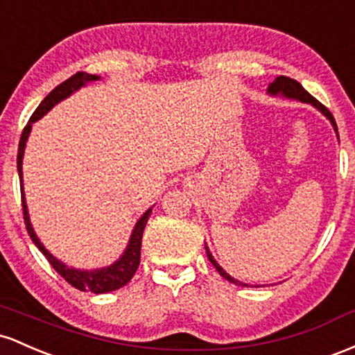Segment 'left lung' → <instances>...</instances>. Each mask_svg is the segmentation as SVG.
Listing matches in <instances>:
<instances>
[{
  "label": "left lung",
  "mask_w": 355,
  "mask_h": 355,
  "mask_svg": "<svg viewBox=\"0 0 355 355\" xmlns=\"http://www.w3.org/2000/svg\"><path fill=\"white\" fill-rule=\"evenodd\" d=\"M268 92L272 95H277V94H282V95H285V97H288V98H298V101L300 102H306V103H312L313 107H317L318 110H320L322 114L324 115H327V119L330 122H332V125H334V129H336V132H337V124H336V121H334V115L329 112V109L325 105H322L320 102L317 101L315 97H312V95L309 94V92H306L304 87L300 85V83H298L297 80H293V78H290V77H285V75H282V77H277L275 78V80L270 83V87H268ZM337 135H338V132H337ZM206 248V254H208V260L211 261V263H213V266L214 268L218 270V272H220V275L223 278H226V280L228 282H231V284H234V285H243L241 282H238V280H234L233 277H230L228 273L225 272V270L221 268L220 265L216 263V260H214L213 258V254L209 253V250H208V246H205Z\"/></svg>",
  "instance_id": "1"
}]
</instances>
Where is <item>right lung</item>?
<instances>
[{
	"mask_svg": "<svg viewBox=\"0 0 355 355\" xmlns=\"http://www.w3.org/2000/svg\"><path fill=\"white\" fill-rule=\"evenodd\" d=\"M97 75H89L85 71H77L75 75H71L70 78H67L65 82H62L60 85L55 87L53 90L43 98L42 103L37 107L33 115L30 117L28 124L23 129L21 137H19V146H18V157H17V164H18V176H19V186H21V206H23V218H25V225H26V231L30 234L31 241L38 246V250L45 254L46 260L50 261V265L53 266L57 272L65 278L67 282L71 286H75L77 290H82V292H94V293H107L112 292V290H119L121 286H124L125 284H129L130 278L134 277V273L137 272L139 263H141V245H142V233H144V228L147 225V220H149V214L153 209H147L144 214H142L141 220L137 221L135 228L132 231V236H130L129 246H127L125 253L122 254L121 260L115 261L114 265L107 266V268H101V270H94V272H82V270H75V268H69L58 261L53 254H50L45 250V246L42 245L38 240V236L35 234L33 228H31L30 223V216H28V209H26V202H25V193H23V171H21V164H23V153H25V146H26V139L30 135L31 130V124L37 122L40 117H43L55 103H58L63 98H67L71 92L78 90L82 85H85L87 82H94L97 80Z\"/></svg>",
	"mask_w": 355,
	"mask_h": 355,
	"instance_id": "add662e5",
	"label": "right lung"
}]
</instances>
